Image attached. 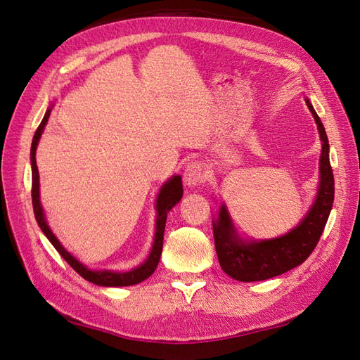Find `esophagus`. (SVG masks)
<instances>
[{
    "instance_id": "34e87169",
    "label": "esophagus",
    "mask_w": 360,
    "mask_h": 360,
    "mask_svg": "<svg viewBox=\"0 0 360 360\" xmlns=\"http://www.w3.org/2000/svg\"><path fill=\"white\" fill-rule=\"evenodd\" d=\"M204 180V172H202V165L200 162H191L188 163L186 169L183 172V181L188 188H195L201 184Z\"/></svg>"
}]
</instances>
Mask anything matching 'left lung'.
<instances>
[{"mask_svg":"<svg viewBox=\"0 0 360 360\" xmlns=\"http://www.w3.org/2000/svg\"><path fill=\"white\" fill-rule=\"evenodd\" d=\"M307 105L317 123L321 139L317 198L307 216L290 233L259 242H246L240 238L234 230L230 213L225 204H222L219 216L213 221L214 246L222 270L233 279L242 282L264 281L300 266L317 246L326 222L329 219L335 197V180L329 160V139L320 117L308 99Z\"/></svg>","mask_w":360,"mask_h":360,"instance_id":"obj_1","label":"left lung"}]
</instances>
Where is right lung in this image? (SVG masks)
<instances>
[{
  "mask_svg": "<svg viewBox=\"0 0 360 360\" xmlns=\"http://www.w3.org/2000/svg\"><path fill=\"white\" fill-rule=\"evenodd\" d=\"M52 108H48V111L43 117L41 123L39 124L34 138H32V144H31V172H32V184H31V198H32V209H34V216L36 221L40 226V230L43 231L49 242L53 245L58 250V254L68 261L70 267L79 274L84 279L93 282L96 285H102V287H127V285H135L147 279L148 276L153 275V271L156 270L159 259L162 255V246H163V231H165V224H167V214L168 212L176 205L181 197H183V183L180 176H172L159 191L158 195V201H156V212H158V219H156V234H155V243L153 248H151V252L148 258L144 261L143 264L129 270V271H112V270H91L89 267H85L82 263H79L70 252H68L64 246L58 242V238L56 237L51 231V228L46 222L45 213H43L41 204H40V193H39V169H37V163H36V148L39 144V139L43 134V129H45L48 118L51 115Z\"/></svg>",
  "mask_w": 360,
  "mask_h": 360,
  "instance_id": "obj_1",
  "label": "right lung"
}]
</instances>
